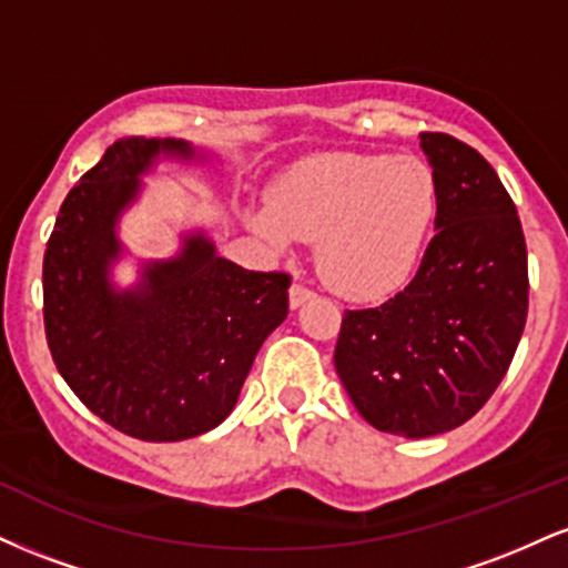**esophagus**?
I'll list each match as a JSON object with an SVG mask.
<instances>
[{
    "label": "esophagus",
    "instance_id": "obj_1",
    "mask_svg": "<svg viewBox=\"0 0 568 568\" xmlns=\"http://www.w3.org/2000/svg\"><path fill=\"white\" fill-rule=\"evenodd\" d=\"M315 296V291H310L306 285L302 283H293L291 291H288V302H291V310H298L304 302H310V298Z\"/></svg>",
    "mask_w": 568,
    "mask_h": 568
}]
</instances>
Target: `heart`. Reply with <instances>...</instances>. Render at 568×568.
<instances>
[{
    "instance_id": "b5f03b06",
    "label": "heart",
    "mask_w": 568,
    "mask_h": 568,
    "mask_svg": "<svg viewBox=\"0 0 568 568\" xmlns=\"http://www.w3.org/2000/svg\"><path fill=\"white\" fill-rule=\"evenodd\" d=\"M438 211L435 175L416 158L325 154L280 179L251 224L275 247L317 240V270L352 302H379L414 277Z\"/></svg>"
}]
</instances>
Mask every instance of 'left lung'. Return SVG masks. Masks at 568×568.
<instances>
[{"label": "left lung", "instance_id": "8db88e82", "mask_svg": "<svg viewBox=\"0 0 568 568\" xmlns=\"http://www.w3.org/2000/svg\"><path fill=\"white\" fill-rule=\"evenodd\" d=\"M419 139L438 186V232L395 298L344 312L334 352L363 419L403 438L448 433L478 414L529 312L526 240L499 175L454 135Z\"/></svg>", "mask_w": 568, "mask_h": 568}]
</instances>
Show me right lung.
Returning <instances> with one entry per match:
<instances>
[{
  "instance_id": "obj_1",
  "label": "right lung",
  "mask_w": 568,
  "mask_h": 568,
  "mask_svg": "<svg viewBox=\"0 0 568 568\" xmlns=\"http://www.w3.org/2000/svg\"><path fill=\"white\" fill-rule=\"evenodd\" d=\"M162 158L202 152L181 139H122L82 175L48 240L42 288L50 355L74 395L130 438L173 443L232 414L253 357L288 315L291 277L221 258L197 230L179 256L143 262L139 283L116 288V224Z\"/></svg>"
}]
</instances>
